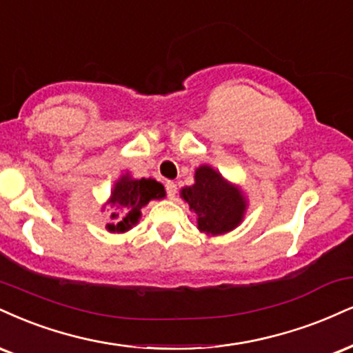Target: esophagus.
<instances>
[{
	"mask_svg": "<svg viewBox=\"0 0 353 353\" xmlns=\"http://www.w3.org/2000/svg\"><path fill=\"white\" fill-rule=\"evenodd\" d=\"M165 192H168L169 199H174V195H176V192H177V185L174 184L172 181H168L165 182Z\"/></svg>",
	"mask_w": 353,
	"mask_h": 353,
	"instance_id": "1",
	"label": "esophagus"
}]
</instances>
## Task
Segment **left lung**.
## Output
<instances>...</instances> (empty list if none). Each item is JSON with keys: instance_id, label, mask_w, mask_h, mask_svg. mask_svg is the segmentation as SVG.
I'll list each match as a JSON object with an SVG mask.
<instances>
[{"instance_id": "1", "label": "left lung", "mask_w": 353, "mask_h": 353, "mask_svg": "<svg viewBox=\"0 0 353 353\" xmlns=\"http://www.w3.org/2000/svg\"><path fill=\"white\" fill-rule=\"evenodd\" d=\"M181 199L197 217L199 232L219 236L235 230L243 222L248 199L240 185L233 184L209 164L195 169L194 184L181 189Z\"/></svg>"}]
</instances>
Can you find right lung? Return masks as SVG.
Segmentation results:
<instances>
[{
	"instance_id": "obj_1",
	"label": "right lung",
	"mask_w": 353,
	"mask_h": 353,
	"mask_svg": "<svg viewBox=\"0 0 353 353\" xmlns=\"http://www.w3.org/2000/svg\"><path fill=\"white\" fill-rule=\"evenodd\" d=\"M165 197L164 185L151 177L134 179L130 172L121 174L114 181L113 189L110 190L108 201L101 205V210L110 212L107 230L110 233H126L141 219V209L151 201H159Z\"/></svg>"
}]
</instances>
